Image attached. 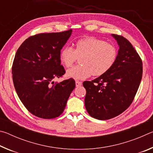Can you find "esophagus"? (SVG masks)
Masks as SVG:
<instances>
[{
  "instance_id": "1",
  "label": "esophagus",
  "mask_w": 153,
  "mask_h": 153,
  "mask_svg": "<svg viewBox=\"0 0 153 153\" xmlns=\"http://www.w3.org/2000/svg\"><path fill=\"white\" fill-rule=\"evenodd\" d=\"M82 85V82H79L78 80H76V87H79V86H81Z\"/></svg>"
}]
</instances>
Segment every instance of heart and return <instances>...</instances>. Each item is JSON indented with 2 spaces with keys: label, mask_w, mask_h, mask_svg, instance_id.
Returning <instances> with one entry per match:
<instances>
[{
  "label": "heart",
  "mask_w": 153,
  "mask_h": 153,
  "mask_svg": "<svg viewBox=\"0 0 153 153\" xmlns=\"http://www.w3.org/2000/svg\"><path fill=\"white\" fill-rule=\"evenodd\" d=\"M75 49L65 46L60 52V60L70 67L79 57L80 64L67 71V76L75 79H84L92 75L101 76L112 68L117 58V50L112 44L94 37L77 40Z\"/></svg>",
  "instance_id": "b5f03b06"
}]
</instances>
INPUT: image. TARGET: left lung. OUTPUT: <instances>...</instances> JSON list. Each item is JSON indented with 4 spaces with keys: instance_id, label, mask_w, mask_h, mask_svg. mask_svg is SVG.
Masks as SVG:
<instances>
[{
    "instance_id": "1",
    "label": "left lung",
    "mask_w": 153,
    "mask_h": 153,
    "mask_svg": "<svg viewBox=\"0 0 153 153\" xmlns=\"http://www.w3.org/2000/svg\"><path fill=\"white\" fill-rule=\"evenodd\" d=\"M120 46L115 64L107 74L83 82L85 107L91 117L110 120L133 102L142 77V61L131 44L122 36L112 35Z\"/></svg>"
}]
</instances>
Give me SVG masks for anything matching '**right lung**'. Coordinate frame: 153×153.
Segmentation results:
<instances>
[{
    "mask_svg": "<svg viewBox=\"0 0 153 153\" xmlns=\"http://www.w3.org/2000/svg\"><path fill=\"white\" fill-rule=\"evenodd\" d=\"M72 30L30 36L15 54L12 65L14 86L21 101L36 117H59L76 87L73 78L54 82L65 74L60 52Z\"/></svg>",
    "mask_w": 153,
    "mask_h": 153,
    "instance_id": "1",
    "label": "right lung"
}]
</instances>
